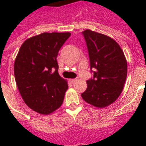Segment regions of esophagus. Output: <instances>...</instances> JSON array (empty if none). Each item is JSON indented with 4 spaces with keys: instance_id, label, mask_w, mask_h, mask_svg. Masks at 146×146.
Returning a JSON list of instances; mask_svg holds the SVG:
<instances>
[{
    "instance_id": "34e87169",
    "label": "esophagus",
    "mask_w": 146,
    "mask_h": 146,
    "mask_svg": "<svg viewBox=\"0 0 146 146\" xmlns=\"http://www.w3.org/2000/svg\"><path fill=\"white\" fill-rule=\"evenodd\" d=\"M78 80H79V79H78V78H76V79H71L70 82H72V83H74V82H77Z\"/></svg>"
}]
</instances>
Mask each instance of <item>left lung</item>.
Returning <instances> with one entry per match:
<instances>
[{
    "mask_svg": "<svg viewBox=\"0 0 146 146\" xmlns=\"http://www.w3.org/2000/svg\"><path fill=\"white\" fill-rule=\"evenodd\" d=\"M89 51L93 79L87 80L82 99L92 106L104 108L115 102L122 92L127 75L124 53L112 38L86 29L82 32Z\"/></svg>",
    "mask_w": 146,
    "mask_h": 146,
    "instance_id": "8db88e82",
    "label": "left lung"
}]
</instances>
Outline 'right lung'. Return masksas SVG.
<instances>
[{"label": "right lung", "mask_w": 146, "mask_h": 146, "mask_svg": "<svg viewBox=\"0 0 146 146\" xmlns=\"http://www.w3.org/2000/svg\"><path fill=\"white\" fill-rule=\"evenodd\" d=\"M70 35L44 33L33 36L23 43L16 57L14 76L19 93L37 113L48 115L63 104L68 84L58 73L57 57Z\"/></svg>", "instance_id": "1"}]
</instances>
